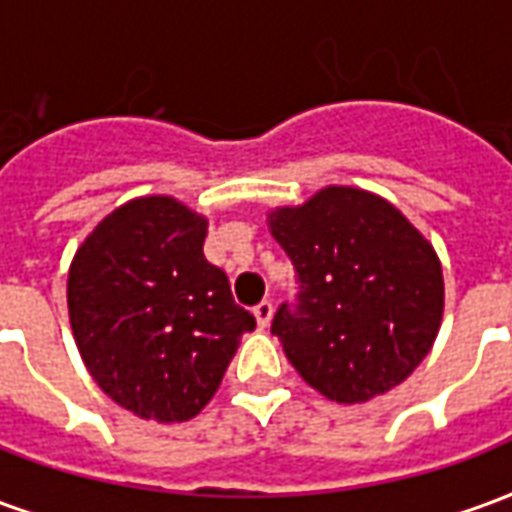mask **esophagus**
<instances>
[{
	"label": "esophagus",
	"instance_id": "esophagus-1",
	"mask_svg": "<svg viewBox=\"0 0 512 512\" xmlns=\"http://www.w3.org/2000/svg\"><path fill=\"white\" fill-rule=\"evenodd\" d=\"M255 318L257 323L266 329L268 323H271V318H274V304H271V301H260V304L255 307Z\"/></svg>",
	"mask_w": 512,
	"mask_h": 512
}]
</instances>
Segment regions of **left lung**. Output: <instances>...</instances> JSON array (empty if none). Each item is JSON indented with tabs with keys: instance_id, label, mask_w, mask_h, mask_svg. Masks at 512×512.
<instances>
[{
	"instance_id": "obj_1",
	"label": "left lung",
	"mask_w": 512,
	"mask_h": 512,
	"mask_svg": "<svg viewBox=\"0 0 512 512\" xmlns=\"http://www.w3.org/2000/svg\"><path fill=\"white\" fill-rule=\"evenodd\" d=\"M288 252L299 304L271 323L299 376L337 403H367L428 356L444 315L436 249L384 197L326 186L268 211Z\"/></svg>"
}]
</instances>
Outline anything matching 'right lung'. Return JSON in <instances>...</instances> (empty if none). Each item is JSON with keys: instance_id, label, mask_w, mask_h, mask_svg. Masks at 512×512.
<instances>
[{"instance_id": "1", "label": "right lung", "mask_w": 512, "mask_h": 512, "mask_svg": "<svg viewBox=\"0 0 512 512\" xmlns=\"http://www.w3.org/2000/svg\"><path fill=\"white\" fill-rule=\"evenodd\" d=\"M205 235L202 213L147 194L106 213L71 260L76 348L95 384L136 417H197L255 329L227 274L202 255Z\"/></svg>"}]
</instances>
